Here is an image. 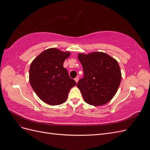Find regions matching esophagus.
<instances>
[{
	"label": "esophagus",
	"mask_w": 150,
	"mask_h": 150,
	"mask_svg": "<svg viewBox=\"0 0 150 150\" xmlns=\"http://www.w3.org/2000/svg\"><path fill=\"white\" fill-rule=\"evenodd\" d=\"M74 80H75V81H76V83H78V81H79V78H78V77H77V78H76L74 79Z\"/></svg>",
	"instance_id": "esophagus-1"
}]
</instances>
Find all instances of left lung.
<instances>
[{"label":"left lung","instance_id":"left-lung-1","mask_svg":"<svg viewBox=\"0 0 150 150\" xmlns=\"http://www.w3.org/2000/svg\"><path fill=\"white\" fill-rule=\"evenodd\" d=\"M78 59L83 68L84 78L77 86L84 101L93 106H102L110 101L121 81L117 61L103 52L79 53Z\"/></svg>","mask_w":150,"mask_h":150}]
</instances>
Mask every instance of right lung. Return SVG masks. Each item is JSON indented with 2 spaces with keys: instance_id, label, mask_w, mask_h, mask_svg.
Returning a JSON list of instances; mask_svg holds the SVG:
<instances>
[{
  "instance_id": "right-lung-1",
  "label": "right lung",
  "mask_w": 150,
  "mask_h": 150,
  "mask_svg": "<svg viewBox=\"0 0 150 150\" xmlns=\"http://www.w3.org/2000/svg\"><path fill=\"white\" fill-rule=\"evenodd\" d=\"M69 51L49 48L36 57L29 69V82L37 96L45 103L56 106L64 103L70 89L76 86L63 63Z\"/></svg>"
}]
</instances>
